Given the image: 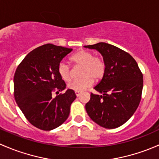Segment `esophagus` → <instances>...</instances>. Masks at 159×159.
I'll return each instance as SVG.
<instances>
[{
    "mask_svg": "<svg viewBox=\"0 0 159 159\" xmlns=\"http://www.w3.org/2000/svg\"><path fill=\"white\" fill-rule=\"evenodd\" d=\"M80 94H81V92H80V91H75V95H76L77 97L80 96Z\"/></svg>",
    "mask_w": 159,
    "mask_h": 159,
    "instance_id": "1",
    "label": "esophagus"
}]
</instances>
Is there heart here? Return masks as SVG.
<instances>
[{
    "label": "heart",
    "instance_id": "obj_1",
    "mask_svg": "<svg viewBox=\"0 0 159 159\" xmlns=\"http://www.w3.org/2000/svg\"><path fill=\"white\" fill-rule=\"evenodd\" d=\"M74 64L82 66L79 79L72 80L68 84V88L75 91H82L91 87L94 79L103 77L105 71V62L101 57H95L91 52L80 50L71 57ZM58 73L65 81L70 79V68L66 61H61L58 66Z\"/></svg>",
    "mask_w": 159,
    "mask_h": 159
}]
</instances>
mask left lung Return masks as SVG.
I'll list each match as a JSON object with an SVG mask.
<instances>
[{
    "mask_svg": "<svg viewBox=\"0 0 159 159\" xmlns=\"http://www.w3.org/2000/svg\"><path fill=\"white\" fill-rule=\"evenodd\" d=\"M84 47L96 49L103 56L105 71L85 105L88 116L99 126L114 129L124 124L135 113L143 88V74L129 54L113 45L98 43Z\"/></svg>",
    "mask_w": 159,
    "mask_h": 159,
    "instance_id": "1",
    "label": "left lung"
}]
</instances>
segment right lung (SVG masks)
<instances>
[{"label":"right lung","mask_w":159,"mask_h":159,"mask_svg":"<svg viewBox=\"0 0 159 159\" xmlns=\"http://www.w3.org/2000/svg\"><path fill=\"white\" fill-rule=\"evenodd\" d=\"M72 49L46 44L30 52L17 67L13 78L14 98L25 117L33 126L49 130L68 119L75 91L68 89L53 98L66 84L58 73V66Z\"/></svg>","instance_id":"1"}]
</instances>
